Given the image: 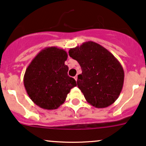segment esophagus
Segmentation results:
<instances>
[{"label":"esophagus","instance_id":"1","mask_svg":"<svg viewBox=\"0 0 146 146\" xmlns=\"http://www.w3.org/2000/svg\"><path fill=\"white\" fill-rule=\"evenodd\" d=\"M74 79H75V80H76V81H77V75H76V76H74Z\"/></svg>","mask_w":146,"mask_h":146}]
</instances>
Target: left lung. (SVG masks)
<instances>
[{
	"label": "left lung",
	"mask_w": 146,
	"mask_h": 146,
	"mask_svg": "<svg viewBox=\"0 0 146 146\" xmlns=\"http://www.w3.org/2000/svg\"><path fill=\"white\" fill-rule=\"evenodd\" d=\"M69 55L81 66L77 86L86 101L96 108H106L115 102L124 83L121 64L111 53L94 42H86L70 48Z\"/></svg>",
	"instance_id": "1"
}]
</instances>
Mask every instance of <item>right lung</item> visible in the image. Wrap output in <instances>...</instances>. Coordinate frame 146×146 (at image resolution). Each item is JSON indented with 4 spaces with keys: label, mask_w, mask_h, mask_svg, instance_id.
<instances>
[{
    "label": "right lung",
    "mask_w": 146,
    "mask_h": 146,
    "mask_svg": "<svg viewBox=\"0 0 146 146\" xmlns=\"http://www.w3.org/2000/svg\"><path fill=\"white\" fill-rule=\"evenodd\" d=\"M67 54L56 46L42 49L27 67L23 84L29 98L36 105L47 110L64 103L76 81L67 74L65 64Z\"/></svg>",
    "instance_id": "add662e5"
}]
</instances>
